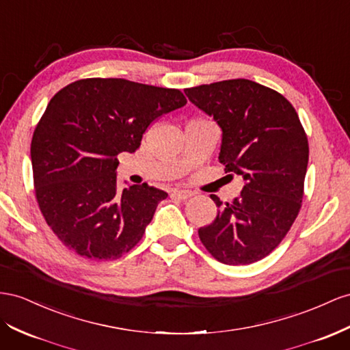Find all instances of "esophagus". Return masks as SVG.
<instances>
[{
	"label": "esophagus",
	"instance_id": "34e87169",
	"mask_svg": "<svg viewBox=\"0 0 350 350\" xmlns=\"http://www.w3.org/2000/svg\"><path fill=\"white\" fill-rule=\"evenodd\" d=\"M191 196H193V193L188 190H174L172 191V197L179 198V200H187V198H190Z\"/></svg>",
	"mask_w": 350,
	"mask_h": 350
}]
</instances>
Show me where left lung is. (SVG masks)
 Listing matches in <instances>:
<instances>
[{
    "instance_id": "obj_1",
    "label": "left lung",
    "mask_w": 350,
    "mask_h": 350,
    "mask_svg": "<svg viewBox=\"0 0 350 350\" xmlns=\"http://www.w3.org/2000/svg\"><path fill=\"white\" fill-rule=\"evenodd\" d=\"M184 92L219 125V162L244 184L232 203L211 196L219 212L198 237L225 265L260 260L286 237L304 198L309 147L297 113L280 92L249 79Z\"/></svg>"
}]
</instances>
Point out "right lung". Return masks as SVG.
Returning a JSON list of instances; mask_svg holds the SVG:
<instances>
[{"mask_svg": "<svg viewBox=\"0 0 350 350\" xmlns=\"http://www.w3.org/2000/svg\"><path fill=\"white\" fill-rule=\"evenodd\" d=\"M185 105L179 90L120 78L81 79L50 100L31 159L38 204L66 247L111 260L141 240L167 193L147 184L118 190V154L134 153L154 119Z\"/></svg>", "mask_w": 350, "mask_h": 350, "instance_id": "add662e5", "label": "right lung"}]
</instances>
